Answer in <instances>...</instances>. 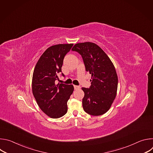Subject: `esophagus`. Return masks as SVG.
I'll return each mask as SVG.
<instances>
[{
  "label": "esophagus",
  "instance_id": "34e87169",
  "mask_svg": "<svg viewBox=\"0 0 153 153\" xmlns=\"http://www.w3.org/2000/svg\"><path fill=\"white\" fill-rule=\"evenodd\" d=\"M74 90H79L80 88V86L74 85Z\"/></svg>",
  "mask_w": 153,
  "mask_h": 153
}]
</instances>
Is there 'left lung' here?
Here are the masks:
<instances>
[{"instance_id": "8db88e82", "label": "left lung", "mask_w": 153, "mask_h": 153, "mask_svg": "<svg viewBox=\"0 0 153 153\" xmlns=\"http://www.w3.org/2000/svg\"><path fill=\"white\" fill-rule=\"evenodd\" d=\"M71 50L81 55L85 70L91 74L90 88H82L85 93L83 110L92 116L102 115L109 110L116 96L118 78L114 65L96 43H79Z\"/></svg>"}]
</instances>
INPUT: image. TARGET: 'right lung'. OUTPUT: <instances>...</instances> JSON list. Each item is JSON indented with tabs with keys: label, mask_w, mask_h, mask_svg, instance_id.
Returning <instances> with one entry per match:
<instances>
[{
	"label": "right lung",
	"mask_w": 153,
	"mask_h": 153,
	"mask_svg": "<svg viewBox=\"0 0 153 153\" xmlns=\"http://www.w3.org/2000/svg\"><path fill=\"white\" fill-rule=\"evenodd\" d=\"M73 46L58 44L49 47L42 54L34 70L33 94L41 109L47 116L57 119L67 113V102L74 91L73 85H56L57 74L62 72L63 59ZM63 77L65 75L62 73Z\"/></svg>",
	"instance_id": "right-lung-1"
}]
</instances>
